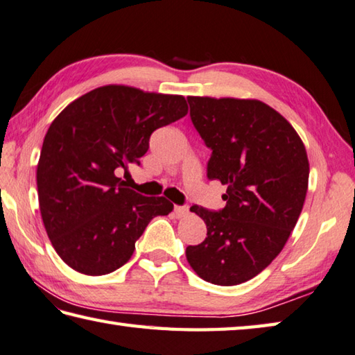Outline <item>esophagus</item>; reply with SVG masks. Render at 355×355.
<instances>
[{
    "label": "esophagus",
    "mask_w": 355,
    "mask_h": 355,
    "mask_svg": "<svg viewBox=\"0 0 355 355\" xmlns=\"http://www.w3.org/2000/svg\"><path fill=\"white\" fill-rule=\"evenodd\" d=\"M173 214H175L177 218H183L187 214H189V209H187L186 206H175L173 207Z\"/></svg>",
    "instance_id": "1"
}]
</instances>
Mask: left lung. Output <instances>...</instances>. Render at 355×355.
<instances>
[{"instance_id": "obj_1", "label": "left lung", "mask_w": 355, "mask_h": 355, "mask_svg": "<svg viewBox=\"0 0 355 355\" xmlns=\"http://www.w3.org/2000/svg\"><path fill=\"white\" fill-rule=\"evenodd\" d=\"M191 118L212 155L207 177L226 184L218 212L192 206L207 237L186 248L196 274L218 286L254 279L286 245L308 192L309 162L291 123L251 98L187 96Z\"/></svg>"}]
</instances>
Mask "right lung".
Here are the masks:
<instances>
[{"instance_id":"add662e5","label":"right lung","mask_w":355,"mask_h":355,"mask_svg":"<svg viewBox=\"0 0 355 355\" xmlns=\"http://www.w3.org/2000/svg\"><path fill=\"white\" fill-rule=\"evenodd\" d=\"M187 114L183 95L107 85L73 100L49 126L37 166L41 218L60 259L76 272L121 268L157 215L173 205L143 197L118 172L140 164L155 129Z\"/></svg>"}]
</instances>
